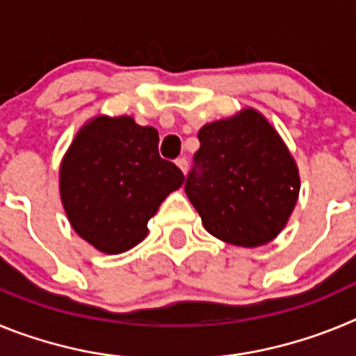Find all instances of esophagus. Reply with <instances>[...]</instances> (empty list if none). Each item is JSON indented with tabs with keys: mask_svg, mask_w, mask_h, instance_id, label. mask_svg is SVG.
I'll use <instances>...</instances> for the list:
<instances>
[{
	"mask_svg": "<svg viewBox=\"0 0 356 356\" xmlns=\"http://www.w3.org/2000/svg\"><path fill=\"white\" fill-rule=\"evenodd\" d=\"M176 165H178V169H180V171L184 172V175H185V172H187L188 163H187V160H185V159H178V160H176Z\"/></svg>",
	"mask_w": 356,
	"mask_h": 356,
	"instance_id": "obj_1",
	"label": "esophagus"
}]
</instances>
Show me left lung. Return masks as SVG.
<instances>
[{"label": "left lung", "instance_id": "left-lung-1", "mask_svg": "<svg viewBox=\"0 0 356 356\" xmlns=\"http://www.w3.org/2000/svg\"><path fill=\"white\" fill-rule=\"evenodd\" d=\"M185 193L213 237L259 248L278 237L300 196V171L273 124L254 108L205 124Z\"/></svg>", "mask_w": 356, "mask_h": 356}]
</instances>
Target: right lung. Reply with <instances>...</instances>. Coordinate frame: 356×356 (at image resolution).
<instances>
[{
    "label": "right lung",
    "instance_id": "1",
    "mask_svg": "<svg viewBox=\"0 0 356 356\" xmlns=\"http://www.w3.org/2000/svg\"><path fill=\"white\" fill-rule=\"evenodd\" d=\"M185 176L160 159L159 131L131 115H96L78 130L60 163V200L72 229L106 254L131 250Z\"/></svg>",
    "mask_w": 356,
    "mask_h": 356
}]
</instances>
